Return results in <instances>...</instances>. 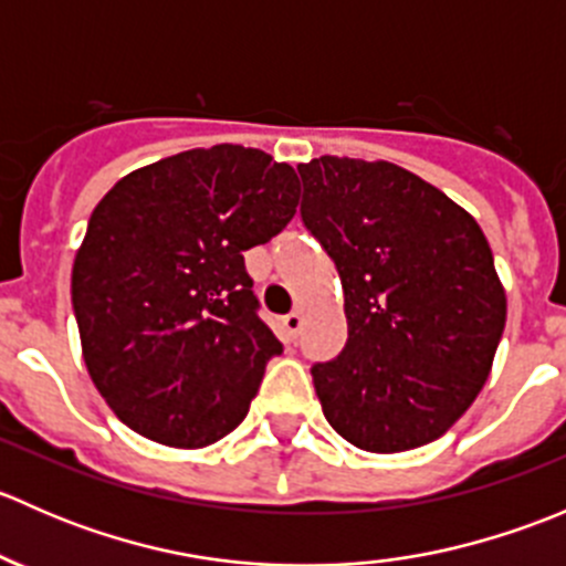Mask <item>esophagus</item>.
Masks as SVG:
<instances>
[{
    "label": "esophagus",
    "instance_id": "34e87169",
    "mask_svg": "<svg viewBox=\"0 0 566 566\" xmlns=\"http://www.w3.org/2000/svg\"><path fill=\"white\" fill-rule=\"evenodd\" d=\"M301 325H304V315H301V312H290V315L282 319V328L290 339H295V336L301 334Z\"/></svg>",
    "mask_w": 566,
    "mask_h": 566
}]
</instances>
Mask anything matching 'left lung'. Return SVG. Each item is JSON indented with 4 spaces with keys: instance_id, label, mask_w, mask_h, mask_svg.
Returning a JSON list of instances; mask_svg holds the SVG:
<instances>
[{
    "instance_id": "obj_1",
    "label": "left lung",
    "mask_w": 566,
    "mask_h": 566,
    "mask_svg": "<svg viewBox=\"0 0 566 566\" xmlns=\"http://www.w3.org/2000/svg\"><path fill=\"white\" fill-rule=\"evenodd\" d=\"M301 219L334 260L347 342L312 380L328 424L364 452L441 438L482 391L506 293L482 227L389 161L301 164Z\"/></svg>"
}]
</instances>
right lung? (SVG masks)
<instances>
[{"mask_svg":"<svg viewBox=\"0 0 566 566\" xmlns=\"http://www.w3.org/2000/svg\"><path fill=\"white\" fill-rule=\"evenodd\" d=\"M290 164L241 145L134 169L93 210L73 260V312L95 389L123 424L202 449L249 413L282 342L256 317L243 251L298 208Z\"/></svg>","mask_w":566,"mask_h":566,"instance_id":"right-lung-1","label":"right lung"}]
</instances>
